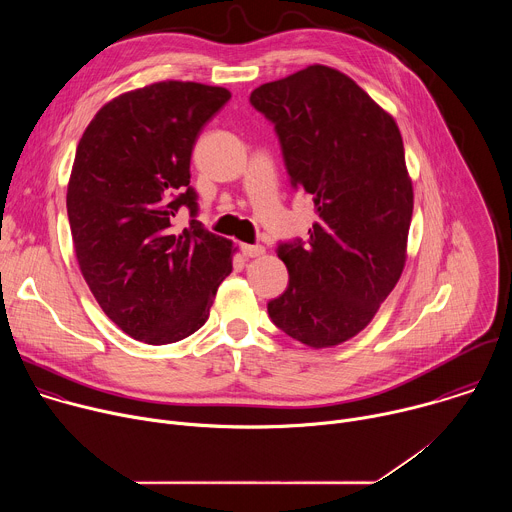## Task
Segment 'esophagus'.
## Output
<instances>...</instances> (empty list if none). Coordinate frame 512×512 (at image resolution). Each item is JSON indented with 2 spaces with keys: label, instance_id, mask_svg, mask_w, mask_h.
Segmentation results:
<instances>
[{
  "label": "esophagus",
  "instance_id": "1",
  "mask_svg": "<svg viewBox=\"0 0 512 512\" xmlns=\"http://www.w3.org/2000/svg\"><path fill=\"white\" fill-rule=\"evenodd\" d=\"M241 249V253H243V257H247V259H253V257H259V255H263L265 253V249L261 247V245H241L239 247Z\"/></svg>",
  "mask_w": 512,
  "mask_h": 512
}]
</instances>
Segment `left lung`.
<instances>
[{
	"instance_id": "1",
	"label": "left lung",
	"mask_w": 512,
	"mask_h": 512,
	"mask_svg": "<svg viewBox=\"0 0 512 512\" xmlns=\"http://www.w3.org/2000/svg\"><path fill=\"white\" fill-rule=\"evenodd\" d=\"M273 123L294 190L316 204L310 239L277 245L289 283L271 322L312 348L358 334L405 265L413 188L397 123L342 72L314 64L249 97Z\"/></svg>"
}]
</instances>
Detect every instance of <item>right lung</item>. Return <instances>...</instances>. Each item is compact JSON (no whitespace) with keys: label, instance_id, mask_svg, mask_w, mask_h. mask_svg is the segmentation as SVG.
Wrapping results in <instances>:
<instances>
[{"label":"right lung","instance_id":"1","mask_svg":"<svg viewBox=\"0 0 512 512\" xmlns=\"http://www.w3.org/2000/svg\"><path fill=\"white\" fill-rule=\"evenodd\" d=\"M229 99L223 87L156 83L107 103L79 141L66 192L75 253L103 312L145 344L202 328L233 269L231 241L198 221L190 186L194 143Z\"/></svg>","mask_w":512,"mask_h":512}]
</instances>
